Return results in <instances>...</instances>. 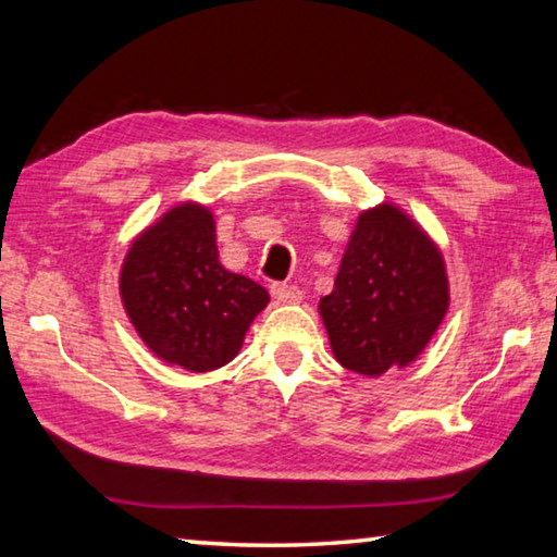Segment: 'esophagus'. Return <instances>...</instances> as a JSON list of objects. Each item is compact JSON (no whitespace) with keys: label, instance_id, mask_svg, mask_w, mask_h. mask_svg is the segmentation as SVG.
I'll return each mask as SVG.
<instances>
[{"label":"esophagus","instance_id":"esophagus-1","mask_svg":"<svg viewBox=\"0 0 557 557\" xmlns=\"http://www.w3.org/2000/svg\"><path fill=\"white\" fill-rule=\"evenodd\" d=\"M272 297L282 305H295L301 299V289L297 285H272Z\"/></svg>","mask_w":557,"mask_h":557}]
</instances>
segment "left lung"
<instances>
[{
  "label": "left lung",
  "mask_w": 557,
  "mask_h": 557,
  "mask_svg": "<svg viewBox=\"0 0 557 557\" xmlns=\"http://www.w3.org/2000/svg\"><path fill=\"white\" fill-rule=\"evenodd\" d=\"M449 309V280L437 243L391 201L361 211L332 295L319 299L334 358L379 379L418 358Z\"/></svg>",
  "instance_id": "8db88e82"
}]
</instances>
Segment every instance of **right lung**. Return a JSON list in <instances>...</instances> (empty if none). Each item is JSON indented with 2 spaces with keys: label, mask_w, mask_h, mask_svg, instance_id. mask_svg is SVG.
<instances>
[{
  "label": "right lung",
  "mask_w": 557,
  "mask_h": 557,
  "mask_svg": "<svg viewBox=\"0 0 557 557\" xmlns=\"http://www.w3.org/2000/svg\"><path fill=\"white\" fill-rule=\"evenodd\" d=\"M120 299L149 351L184 371L206 373L238 356L270 295L221 265L209 206L182 201L129 243Z\"/></svg>",
  "instance_id": "right-lung-1"
}]
</instances>
